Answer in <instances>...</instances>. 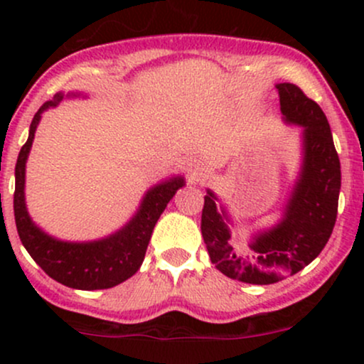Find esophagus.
Here are the masks:
<instances>
[{
	"instance_id": "esophagus-1",
	"label": "esophagus",
	"mask_w": 364,
	"mask_h": 364,
	"mask_svg": "<svg viewBox=\"0 0 364 364\" xmlns=\"http://www.w3.org/2000/svg\"><path fill=\"white\" fill-rule=\"evenodd\" d=\"M185 171H186V179L190 183H198L200 179L203 178V168L200 166V162H196V161L186 162Z\"/></svg>"
}]
</instances>
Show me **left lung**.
<instances>
[{
	"label": "left lung",
	"instance_id": "obj_1",
	"mask_svg": "<svg viewBox=\"0 0 364 364\" xmlns=\"http://www.w3.org/2000/svg\"><path fill=\"white\" fill-rule=\"evenodd\" d=\"M282 119L301 128V166L282 217L237 245L228 208L207 190L202 236L215 269L246 284H274L298 274L318 257L337 219L341 162L327 116L294 83H277Z\"/></svg>",
	"mask_w": 364,
	"mask_h": 364
}]
</instances>
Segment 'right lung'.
<instances>
[{
	"mask_svg": "<svg viewBox=\"0 0 364 364\" xmlns=\"http://www.w3.org/2000/svg\"><path fill=\"white\" fill-rule=\"evenodd\" d=\"M80 92H58L53 101L44 102L36 112L28 129V139L20 150L15 166L14 212L20 241L37 265L63 286L82 291L109 289L132 277L140 269L159 217L185 178L173 176L149 188L135 215L123 228L94 241H63L41 229L28 215L25 203V164L31 154L36 129L43 112L56 107L65 97H80Z\"/></svg>",
	"mask_w": 364,
	"mask_h": 364,
	"instance_id": "add662e5",
	"label": "right lung"
}]
</instances>
